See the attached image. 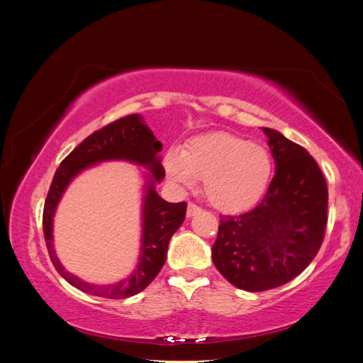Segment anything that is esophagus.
Listing matches in <instances>:
<instances>
[{"label": "esophagus", "instance_id": "obj_1", "mask_svg": "<svg viewBox=\"0 0 363 363\" xmlns=\"http://www.w3.org/2000/svg\"><path fill=\"white\" fill-rule=\"evenodd\" d=\"M201 211V208L196 206V204H194V203H189L188 204V212H186V215H188V218H191V216H194V215H196Z\"/></svg>", "mask_w": 363, "mask_h": 363}]
</instances>
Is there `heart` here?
Masks as SVG:
<instances>
[{
    "mask_svg": "<svg viewBox=\"0 0 363 363\" xmlns=\"http://www.w3.org/2000/svg\"><path fill=\"white\" fill-rule=\"evenodd\" d=\"M164 169L177 184L203 180L206 199L223 212H239L265 192L272 160L265 147L230 133H208L189 140L182 151L169 150Z\"/></svg>",
    "mask_w": 363,
    "mask_h": 363,
    "instance_id": "b5f03b06",
    "label": "heart"
}]
</instances>
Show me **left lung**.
Instances as JSON below:
<instances>
[{"instance_id": "1", "label": "left lung", "mask_w": 363, "mask_h": 363, "mask_svg": "<svg viewBox=\"0 0 363 363\" xmlns=\"http://www.w3.org/2000/svg\"><path fill=\"white\" fill-rule=\"evenodd\" d=\"M262 130L276 175L256 207L219 216L212 247L216 269L248 292L279 288L303 272L320 251L327 224V184L315 159L280 131Z\"/></svg>"}]
</instances>
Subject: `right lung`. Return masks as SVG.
Wrapping results in <instances>:
<instances>
[{"instance_id":"add662e5","label":"right lung","mask_w":363,"mask_h":363,"mask_svg":"<svg viewBox=\"0 0 363 363\" xmlns=\"http://www.w3.org/2000/svg\"><path fill=\"white\" fill-rule=\"evenodd\" d=\"M160 151L162 142H159L152 135L151 128L144 124V116L135 113L121 118L87 136L60 163L54 174L47 201L43 206L42 224L52 265L74 288L86 294L103 296V298L121 300L144 291L156 279L167 260L169 239L183 224L186 207H188L184 201H164L156 191V184L164 177L159 155ZM113 160L135 162L147 169L143 173L146 183L143 189L145 194L141 211V247L137 267L125 279L111 285H95L74 277L60 263L53 250V215L64 191L77 174L95 164Z\"/></svg>"}]
</instances>
